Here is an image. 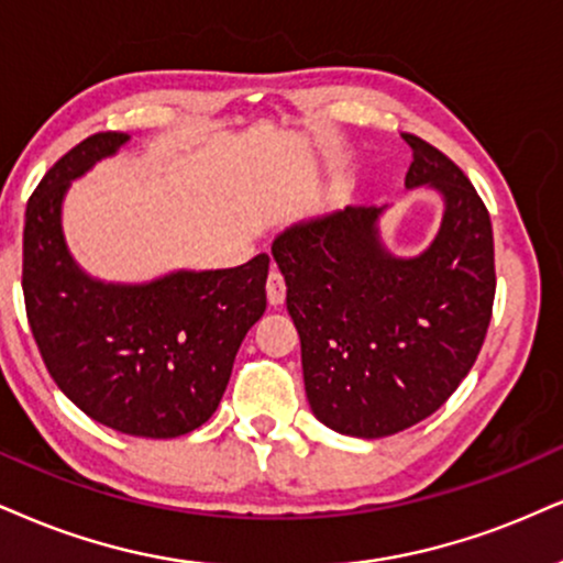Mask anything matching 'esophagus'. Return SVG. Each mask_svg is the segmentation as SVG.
<instances>
[{
    "mask_svg": "<svg viewBox=\"0 0 563 563\" xmlns=\"http://www.w3.org/2000/svg\"><path fill=\"white\" fill-rule=\"evenodd\" d=\"M266 292H268L271 305H282L284 297H287V284H284V276L279 268H271L268 282H266Z\"/></svg>",
    "mask_w": 563,
    "mask_h": 563,
    "instance_id": "obj_1",
    "label": "esophagus"
}]
</instances>
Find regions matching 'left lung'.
I'll list each match as a JSON object with an SVG mask.
<instances>
[{
	"label": "left lung",
	"mask_w": 563,
	"mask_h": 563,
	"mask_svg": "<svg viewBox=\"0 0 563 563\" xmlns=\"http://www.w3.org/2000/svg\"><path fill=\"white\" fill-rule=\"evenodd\" d=\"M412 148L407 187L446 198L439 238L412 261L376 238V206H346L279 234L271 247L302 344L310 409L357 439L399 433L462 384L488 334L496 297L494 229L483 198L435 145Z\"/></svg>",
	"instance_id": "obj_1"
}]
</instances>
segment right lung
<instances>
[{"mask_svg": "<svg viewBox=\"0 0 563 563\" xmlns=\"http://www.w3.org/2000/svg\"><path fill=\"white\" fill-rule=\"evenodd\" d=\"M124 141V133L86 137L27 198L25 316L48 376L88 418L128 435L175 439L217 412L242 339L266 310L271 258L179 271L143 287L88 279L62 238V196Z\"/></svg>", "mask_w": 563, "mask_h": 563, "instance_id": "obj_1", "label": "right lung"}]
</instances>
